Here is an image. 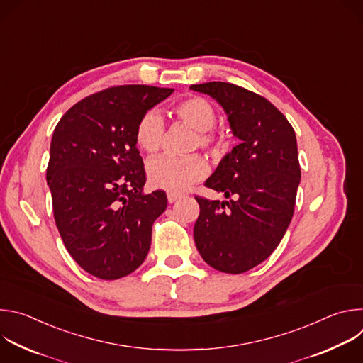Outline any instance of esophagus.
Listing matches in <instances>:
<instances>
[{"label":"esophagus","mask_w":363,"mask_h":363,"mask_svg":"<svg viewBox=\"0 0 363 363\" xmlns=\"http://www.w3.org/2000/svg\"><path fill=\"white\" fill-rule=\"evenodd\" d=\"M168 202L169 203H174V202H177L182 195L181 194H177V192H168Z\"/></svg>","instance_id":"esophagus-1"}]
</instances>
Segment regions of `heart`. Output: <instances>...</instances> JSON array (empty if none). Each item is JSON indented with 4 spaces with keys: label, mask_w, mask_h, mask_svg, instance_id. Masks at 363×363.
<instances>
[{
    "label": "heart",
    "mask_w": 363,
    "mask_h": 363,
    "mask_svg": "<svg viewBox=\"0 0 363 363\" xmlns=\"http://www.w3.org/2000/svg\"><path fill=\"white\" fill-rule=\"evenodd\" d=\"M174 113L191 129L196 130L192 147L216 150L221 145V138L213 130L217 112L213 103L201 96H189L174 106ZM165 123L160 112L147 111L140 116L135 129L136 143L146 153H157L164 140ZM147 178L152 186L169 192H181L208 174V164L198 153L184 158L160 157L149 161Z\"/></svg>",
    "instance_id": "b5f03b06"
}]
</instances>
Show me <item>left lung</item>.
Masks as SVG:
<instances>
[{
  "label": "left lung",
  "mask_w": 363,
  "mask_h": 363,
  "mask_svg": "<svg viewBox=\"0 0 363 363\" xmlns=\"http://www.w3.org/2000/svg\"><path fill=\"white\" fill-rule=\"evenodd\" d=\"M189 89L216 99L240 139L205 181V186L234 199L195 196V245L206 264L241 274L266 260L291 221L300 184L296 133L266 97L244 87L210 82Z\"/></svg>",
  "instance_id": "left-lung-1"
}]
</instances>
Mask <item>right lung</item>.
Here are the masks:
<instances>
[{"label": "right lung", "instance_id": "add662e5", "mask_svg": "<svg viewBox=\"0 0 363 363\" xmlns=\"http://www.w3.org/2000/svg\"><path fill=\"white\" fill-rule=\"evenodd\" d=\"M174 89L115 86L70 108L50 145L47 184L62 240L74 262L101 280L135 272L150 248L167 194H143L146 175L135 129Z\"/></svg>", "mask_w": 363, "mask_h": 363}]
</instances>
